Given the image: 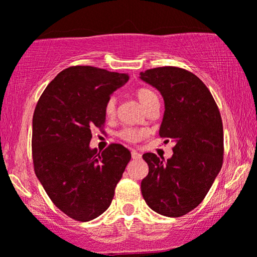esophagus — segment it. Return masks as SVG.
I'll use <instances>...</instances> for the list:
<instances>
[{
    "label": "esophagus",
    "mask_w": 257,
    "mask_h": 257,
    "mask_svg": "<svg viewBox=\"0 0 257 257\" xmlns=\"http://www.w3.org/2000/svg\"><path fill=\"white\" fill-rule=\"evenodd\" d=\"M132 157L134 160H140L141 159V154L136 152V150H132Z\"/></svg>",
    "instance_id": "esophagus-1"
}]
</instances>
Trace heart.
<instances>
[{"label": "heart", "instance_id": "heart-1", "mask_svg": "<svg viewBox=\"0 0 257 257\" xmlns=\"http://www.w3.org/2000/svg\"><path fill=\"white\" fill-rule=\"evenodd\" d=\"M135 95L146 109L150 108L153 104L159 103V97H157V95L148 88H139L138 90L135 91ZM115 111H116V98L110 97L107 101V103H105V107H104L105 116H107V117H112V116L115 115ZM118 136L119 139L123 140V141L129 142V143H136L141 141V140L145 138L146 133L141 131V129L123 128L122 131L118 133Z\"/></svg>", "mask_w": 257, "mask_h": 257}]
</instances>
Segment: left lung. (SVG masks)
<instances>
[{"instance_id":"1","label":"left lung","mask_w":257,"mask_h":257,"mask_svg":"<svg viewBox=\"0 0 257 257\" xmlns=\"http://www.w3.org/2000/svg\"><path fill=\"white\" fill-rule=\"evenodd\" d=\"M141 78L163 96L160 136L175 141L167 162L153 153L143 154L149 173L141 182L142 196L157 214L183 216L202 202L222 168L220 110L207 85L182 68H153Z\"/></svg>"}]
</instances>
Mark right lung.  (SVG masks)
Listing matches in <instances>:
<instances>
[{
  "mask_svg": "<svg viewBox=\"0 0 257 257\" xmlns=\"http://www.w3.org/2000/svg\"><path fill=\"white\" fill-rule=\"evenodd\" d=\"M126 74L91 66L61 71L44 89L33 116L34 170L53 203L75 221L87 222L110 206L131 152L111 143L90 149L91 129H103L110 95Z\"/></svg>",
  "mask_w": 257,
  "mask_h": 257,
  "instance_id": "1",
  "label": "right lung"
}]
</instances>
